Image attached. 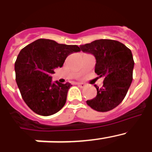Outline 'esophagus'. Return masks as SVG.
I'll use <instances>...</instances> for the list:
<instances>
[{"mask_svg": "<svg viewBox=\"0 0 152 152\" xmlns=\"http://www.w3.org/2000/svg\"><path fill=\"white\" fill-rule=\"evenodd\" d=\"M77 84L78 87H80V88H84L86 87V84H84V83H77Z\"/></svg>", "mask_w": 152, "mask_h": 152, "instance_id": "obj_1", "label": "esophagus"}]
</instances>
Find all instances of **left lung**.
Returning a JSON list of instances; mask_svg holds the SVG:
<instances>
[{
  "mask_svg": "<svg viewBox=\"0 0 152 152\" xmlns=\"http://www.w3.org/2000/svg\"><path fill=\"white\" fill-rule=\"evenodd\" d=\"M80 50L94 55L95 73L104 77L101 88L95 85L97 94L87 100L89 107L98 112H107L123 100L132 81L134 60L132 52L120 42L98 39L80 45Z\"/></svg>",
  "mask_w": 152,
  "mask_h": 152,
  "instance_id": "left-lung-1",
  "label": "left lung"
}]
</instances>
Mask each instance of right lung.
Instances as JSON below:
<instances>
[{
	"mask_svg": "<svg viewBox=\"0 0 152 152\" xmlns=\"http://www.w3.org/2000/svg\"><path fill=\"white\" fill-rule=\"evenodd\" d=\"M76 45H64L39 39L20 52L15 61L16 81L24 102L34 113L47 116L66 103L70 83H52L50 75L62 67L70 54L80 52Z\"/></svg>",
	"mask_w": 152,
	"mask_h": 152,
	"instance_id": "obj_1",
	"label": "right lung"
}]
</instances>
